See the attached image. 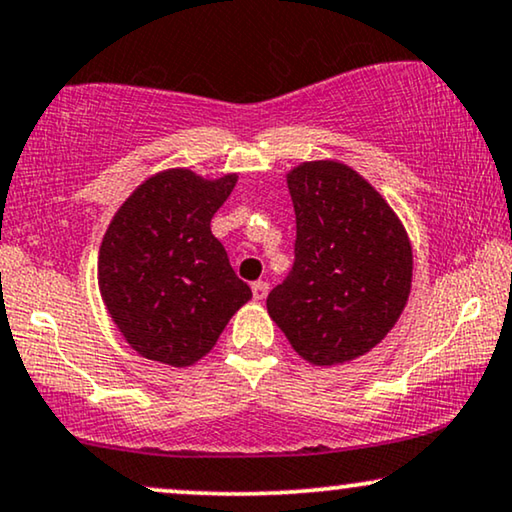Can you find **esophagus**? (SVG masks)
<instances>
[{"instance_id":"esophagus-1","label":"esophagus","mask_w":512,"mask_h":512,"mask_svg":"<svg viewBox=\"0 0 512 512\" xmlns=\"http://www.w3.org/2000/svg\"><path fill=\"white\" fill-rule=\"evenodd\" d=\"M251 291H254V298H256V301H263V298L268 296L270 284H268V282H263V280H258V282L251 284Z\"/></svg>"}]
</instances>
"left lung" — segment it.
Here are the masks:
<instances>
[{
	"label": "left lung",
	"instance_id": "left-lung-1",
	"mask_svg": "<svg viewBox=\"0 0 512 512\" xmlns=\"http://www.w3.org/2000/svg\"><path fill=\"white\" fill-rule=\"evenodd\" d=\"M287 185L296 258L268 294V313L303 360L350 362L381 343L407 305V230L374 185L341 162L298 164Z\"/></svg>",
	"mask_w": 512,
	"mask_h": 512
}]
</instances>
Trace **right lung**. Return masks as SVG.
Listing matches in <instances>:
<instances>
[{
  "label": "right lung",
  "mask_w": 512,
  "mask_h": 512,
  "mask_svg": "<svg viewBox=\"0 0 512 512\" xmlns=\"http://www.w3.org/2000/svg\"><path fill=\"white\" fill-rule=\"evenodd\" d=\"M237 174L216 181L167 169L131 192L105 230L98 287L126 343L169 367H190L214 348L251 298L235 275L211 218Z\"/></svg>",
  "instance_id": "add662e5"
}]
</instances>
